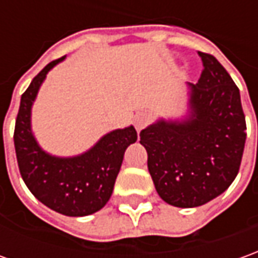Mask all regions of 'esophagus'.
Returning a JSON list of instances; mask_svg holds the SVG:
<instances>
[{
  "mask_svg": "<svg viewBox=\"0 0 258 258\" xmlns=\"http://www.w3.org/2000/svg\"><path fill=\"white\" fill-rule=\"evenodd\" d=\"M151 121V117L150 114H147V113H137L136 117H134V125H136V130L137 131H141L143 128H145L148 124Z\"/></svg>",
  "mask_w": 258,
  "mask_h": 258,
  "instance_id": "34e87169",
  "label": "esophagus"
}]
</instances>
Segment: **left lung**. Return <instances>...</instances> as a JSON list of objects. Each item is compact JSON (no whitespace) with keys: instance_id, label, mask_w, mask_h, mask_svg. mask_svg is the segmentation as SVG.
<instances>
[{"instance_id":"obj_1","label":"left lung","mask_w":258,"mask_h":258,"mask_svg":"<svg viewBox=\"0 0 258 258\" xmlns=\"http://www.w3.org/2000/svg\"><path fill=\"white\" fill-rule=\"evenodd\" d=\"M199 56L203 70L196 85L188 83V118H161L140 134L155 189L176 208L202 206L222 195L237 176L246 143L237 86L215 56Z\"/></svg>"}]
</instances>
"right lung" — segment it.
Instances as JSON below:
<instances>
[{
    "mask_svg": "<svg viewBox=\"0 0 258 258\" xmlns=\"http://www.w3.org/2000/svg\"><path fill=\"white\" fill-rule=\"evenodd\" d=\"M66 56L46 64L21 97L14 144L19 172L32 195L64 216H87L104 208L113 194L124 152L137 141L133 125L103 136L89 151L76 157L45 152L33 137L31 108L48 72Z\"/></svg>",
    "mask_w": 258,
    "mask_h": 258,
    "instance_id": "1",
    "label": "right lung"
}]
</instances>
